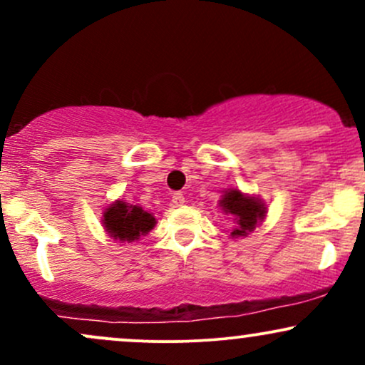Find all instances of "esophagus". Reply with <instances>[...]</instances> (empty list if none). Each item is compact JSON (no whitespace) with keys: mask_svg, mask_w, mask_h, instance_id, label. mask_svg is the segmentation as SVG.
I'll list each match as a JSON object with an SVG mask.
<instances>
[{"mask_svg":"<svg viewBox=\"0 0 365 365\" xmlns=\"http://www.w3.org/2000/svg\"><path fill=\"white\" fill-rule=\"evenodd\" d=\"M171 200H173L175 206H183V204H185V197H183L182 192H177V194H173Z\"/></svg>","mask_w":365,"mask_h":365,"instance_id":"34e87169","label":"esophagus"}]
</instances>
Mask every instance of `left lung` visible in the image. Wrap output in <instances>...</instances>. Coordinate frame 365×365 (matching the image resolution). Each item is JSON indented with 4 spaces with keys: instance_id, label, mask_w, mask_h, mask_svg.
<instances>
[{
    "instance_id": "obj_1",
    "label": "left lung",
    "mask_w": 365,
    "mask_h": 365,
    "mask_svg": "<svg viewBox=\"0 0 365 365\" xmlns=\"http://www.w3.org/2000/svg\"><path fill=\"white\" fill-rule=\"evenodd\" d=\"M221 212L233 216L235 228L232 230L230 237H247L252 233L262 221L266 220L267 207L266 202L259 195L244 194L240 188H226L223 195L217 200Z\"/></svg>"
}]
</instances>
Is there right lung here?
Returning a JSON list of instances; mask_svg holds the SVG:
<instances>
[{
  "label": "right lung",
  "instance_id": "right-lung-1",
  "mask_svg": "<svg viewBox=\"0 0 365 365\" xmlns=\"http://www.w3.org/2000/svg\"><path fill=\"white\" fill-rule=\"evenodd\" d=\"M101 215L104 232L120 244L139 240L140 237L148 235L158 223L156 217L149 211H144L140 206L125 202V200L111 202Z\"/></svg>",
  "mask_w": 365,
  "mask_h": 365
}]
</instances>
